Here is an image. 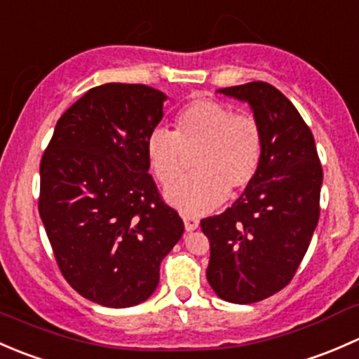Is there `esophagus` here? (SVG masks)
Listing matches in <instances>:
<instances>
[{
	"label": "esophagus",
	"mask_w": 359,
	"mask_h": 359,
	"mask_svg": "<svg viewBox=\"0 0 359 359\" xmlns=\"http://www.w3.org/2000/svg\"><path fill=\"white\" fill-rule=\"evenodd\" d=\"M184 226H186V231H194L198 229L200 226V219L198 217H191V215H184Z\"/></svg>",
	"instance_id": "obj_1"
}]
</instances>
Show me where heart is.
<instances>
[{
	"label": "heart",
	"mask_w": 359,
	"mask_h": 359,
	"mask_svg": "<svg viewBox=\"0 0 359 359\" xmlns=\"http://www.w3.org/2000/svg\"><path fill=\"white\" fill-rule=\"evenodd\" d=\"M175 130H154L147 139V159L159 184L180 175L187 154H194L195 173L166 189V200L184 213L201 215L245 191L259 173L264 133L259 119L227 104L200 99L175 116Z\"/></svg>",
	"instance_id": "1"
}]
</instances>
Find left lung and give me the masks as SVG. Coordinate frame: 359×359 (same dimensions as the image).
Instances as JSON below:
<instances>
[{"mask_svg":"<svg viewBox=\"0 0 359 359\" xmlns=\"http://www.w3.org/2000/svg\"><path fill=\"white\" fill-rule=\"evenodd\" d=\"M219 92L252 106L264 158L233 206L201 220L210 241L206 280L220 299L253 304L295 276L320 219L323 168L309 126L280 90L252 81Z\"/></svg>","mask_w":359,"mask_h":359,"instance_id":"left-lung-1","label":"left lung"}]
</instances>
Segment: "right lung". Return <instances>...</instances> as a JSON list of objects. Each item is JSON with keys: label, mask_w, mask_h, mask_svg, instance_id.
<instances>
[{"label": "right lung", "mask_w": 359, "mask_h": 359, "mask_svg": "<svg viewBox=\"0 0 359 359\" xmlns=\"http://www.w3.org/2000/svg\"><path fill=\"white\" fill-rule=\"evenodd\" d=\"M166 95L147 85L90 88L57 121L39 165V217L57 266L106 307L149 299L161 260L184 234L149 175L147 139Z\"/></svg>", "instance_id": "add662e5"}]
</instances>
